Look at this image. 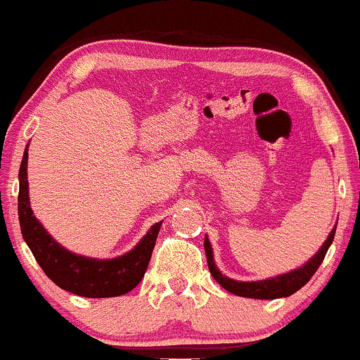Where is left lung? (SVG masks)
<instances>
[{
	"instance_id": "8db88e82",
	"label": "left lung",
	"mask_w": 360,
	"mask_h": 360,
	"mask_svg": "<svg viewBox=\"0 0 360 360\" xmlns=\"http://www.w3.org/2000/svg\"><path fill=\"white\" fill-rule=\"evenodd\" d=\"M335 229L328 234L326 241L323 246L318 250V253L314 255L306 265H302L301 269L292 270V272L284 274V276H278L274 278H267V281H257V282H240L233 281V278L223 276L219 270L214 265V257H212V248L211 243H209L207 236L204 240V248H205V257H207V265L209 270H211V276L216 278V282L219 285H223L226 290L236 294V296L241 297H253V300H277V297H288L290 294H294L296 290H300L306 282L313 277V274L316 272L318 267L321 265L323 258H325L326 252H328L330 245H332Z\"/></svg>"
}]
</instances>
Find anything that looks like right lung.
<instances>
[{
	"mask_svg": "<svg viewBox=\"0 0 360 360\" xmlns=\"http://www.w3.org/2000/svg\"><path fill=\"white\" fill-rule=\"evenodd\" d=\"M27 161L28 149L23 153L18 173V219L23 240L46 276L60 289L83 297H114L134 289L146 274L161 223L151 226L136 248L119 258L95 260L75 255L56 243L54 238L35 219L28 204Z\"/></svg>",
	"mask_w": 360,
	"mask_h": 360,
	"instance_id": "right-lung-1",
	"label": "right lung"
}]
</instances>
